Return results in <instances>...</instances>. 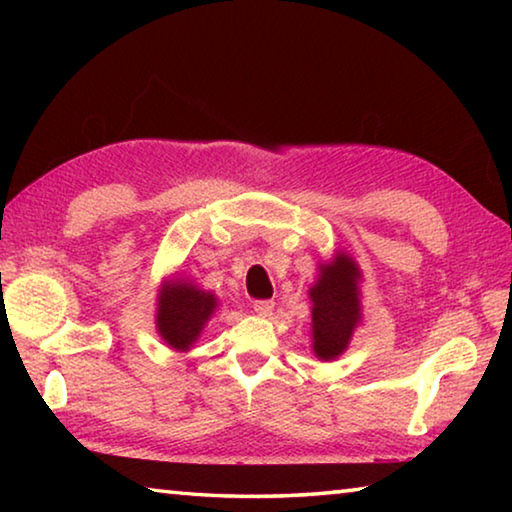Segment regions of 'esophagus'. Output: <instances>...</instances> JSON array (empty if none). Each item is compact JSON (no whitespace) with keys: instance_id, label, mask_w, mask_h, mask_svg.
<instances>
[{"instance_id":"obj_1","label":"esophagus","mask_w":512,"mask_h":512,"mask_svg":"<svg viewBox=\"0 0 512 512\" xmlns=\"http://www.w3.org/2000/svg\"><path fill=\"white\" fill-rule=\"evenodd\" d=\"M253 309L257 311L259 316H271L273 309H275V302L273 300H255Z\"/></svg>"}]
</instances>
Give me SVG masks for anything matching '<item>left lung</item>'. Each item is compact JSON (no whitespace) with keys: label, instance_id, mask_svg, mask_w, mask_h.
<instances>
[{"label":"left lung","instance_id":"8db88e82","mask_svg":"<svg viewBox=\"0 0 512 512\" xmlns=\"http://www.w3.org/2000/svg\"><path fill=\"white\" fill-rule=\"evenodd\" d=\"M359 268L348 255H336L334 264L320 268V280L309 291L314 352L320 359H334L348 348L359 323Z\"/></svg>","mask_w":512,"mask_h":512}]
</instances>
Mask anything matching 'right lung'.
<instances>
[{
	"instance_id": "add662e5",
	"label": "right lung",
	"mask_w": 512,
	"mask_h": 512,
	"mask_svg": "<svg viewBox=\"0 0 512 512\" xmlns=\"http://www.w3.org/2000/svg\"><path fill=\"white\" fill-rule=\"evenodd\" d=\"M216 307L212 293L187 282H167L158 298V332L171 348L187 350Z\"/></svg>"
}]
</instances>
